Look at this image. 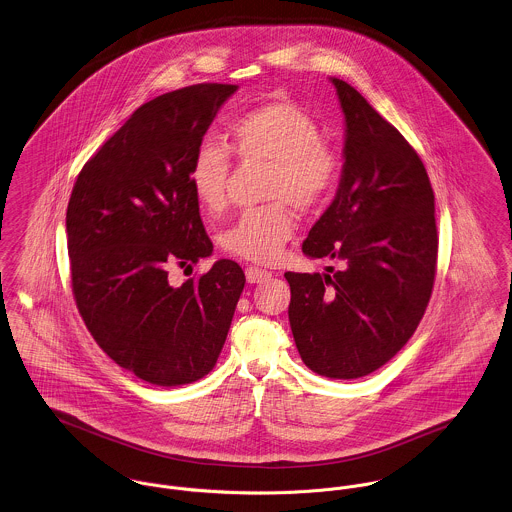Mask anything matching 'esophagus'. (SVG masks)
<instances>
[{"label": "esophagus", "instance_id": "1", "mask_svg": "<svg viewBox=\"0 0 512 512\" xmlns=\"http://www.w3.org/2000/svg\"><path fill=\"white\" fill-rule=\"evenodd\" d=\"M272 274L268 270H262V268H256V266H250L246 268V282L248 284H260L264 282L266 278H270Z\"/></svg>", "mask_w": 512, "mask_h": 512}]
</instances>
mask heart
I'll use <instances>...</instances> for the list:
<instances>
[{"instance_id":"b5f03b06","label":"heart","mask_w":512,"mask_h":512,"mask_svg":"<svg viewBox=\"0 0 512 512\" xmlns=\"http://www.w3.org/2000/svg\"><path fill=\"white\" fill-rule=\"evenodd\" d=\"M230 140L242 159L270 163L264 197L274 203L244 211L220 234V246L250 262H276L295 230L290 203L301 213L319 207L337 183L339 155L321 140L317 122L286 100L238 114L230 124ZM230 167V149L215 138L201 140L191 155L187 183L209 215H219L226 207Z\"/></svg>"}]
</instances>
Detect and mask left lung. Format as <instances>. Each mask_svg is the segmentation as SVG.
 Listing matches in <instances>:
<instances>
[{"instance_id":"8db88e82","label":"left lung","mask_w":512,"mask_h":512,"mask_svg":"<svg viewBox=\"0 0 512 512\" xmlns=\"http://www.w3.org/2000/svg\"><path fill=\"white\" fill-rule=\"evenodd\" d=\"M345 114L343 171L333 203L303 240L331 274L286 272L301 361L327 378L386 365L428 307L438 260L434 191L414 147L351 84L331 78Z\"/></svg>"}]
</instances>
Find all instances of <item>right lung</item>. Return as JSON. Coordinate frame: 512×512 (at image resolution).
<instances>
[{
  "label": "right lung",
  "mask_w": 512,
  "mask_h": 512,
  "mask_svg": "<svg viewBox=\"0 0 512 512\" xmlns=\"http://www.w3.org/2000/svg\"><path fill=\"white\" fill-rule=\"evenodd\" d=\"M236 90L193 84L149 100L86 161L69 201L76 307L100 349L155 386L213 370L244 290L232 260L179 288L167 280L171 264L213 254L187 169Z\"/></svg>",
  "instance_id": "add662e5"
}]
</instances>
